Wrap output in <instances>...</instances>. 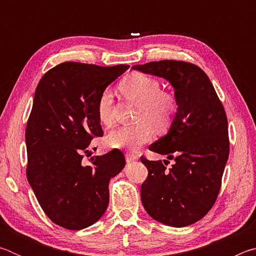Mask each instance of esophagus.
I'll return each mask as SVG.
<instances>
[{"mask_svg": "<svg viewBox=\"0 0 256 256\" xmlns=\"http://www.w3.org/2000/svg\"><path fill=\"white\" fill-rule=\"evenodd\" d=\"M138 159V156L136 154H131V152H128L126 154V162H131L133 160Z\"/></svg>", "mask_w": 256, "mask_h": 256, "instance_id": "34e87169", "label": "esophagus"}]
</instances>
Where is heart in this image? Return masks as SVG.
<instances>
[{"label": "heart", "mask_w": 256, "mask_h": 256, "mask_svg": "<svg viewBox=\"0 0 256 256\" xmlns=\"http://www.w3.org/2000/svg\"><path fill=\"white\" fill-rule=\"evenodd\" d=\"M118 90L125 98L138 102L136 124L123 126L107 136V144L112 148L136 150L152 138L154 130L166 131L174 124L178 104L174 94L162 90V84L144 73H132L120 82ZM112 94L104 90L98 98L97 115L104 126L114 124Z\"/></svg>", "instance_id": "1"}]
</instances>
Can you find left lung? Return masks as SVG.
Returning a JSON list of instances; mask_svg holds the SVG:
<instances>
[{
    "label": "left lung",
    "instance_id": "8db88e82",
    "mask_svg": "<svg viewBox=\"0 0 256 256\" xmlns=\"http://www.w3.org/2000/svg\"><path fill=\"white\" fill-rule=\"evenodd\" d=\"M133 68L164 78L174 86L178 110L167 136L149 150L175 162L141 156L148 176L141 186L146 211L159 222L185 227L214 206L229 156L228 120L222 102L201 68L184 60H164Z\"/></svg>",
    "mask_w": 256,
    "mask_h": 256
}]
</instances>
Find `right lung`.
I'll return each mask as SVG.
<instances>
[{
	"instance_id": "add662e5",
	"label": "right lung",
	"mask_w": 256,
	"mask_h": 256,
	"mask_svg": "<svg viewBox=\"0 0 256 256\" xmlns=\"http://www.w3.org/2000/svg\"><path fill=\"white\" fill-rule=\"evenodd\" d=\"M130 66L64 62L38 84L26 128L27 178L46 216L79 230L100 219L110 202L108 184L125 166L118 149L81 164L90 142L102 136L97 102L106 86Z\"/></svg>"
}]
</instances>
